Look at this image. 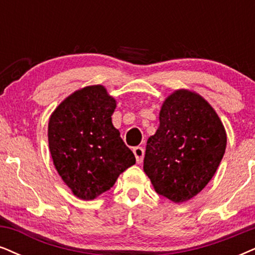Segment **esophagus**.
<instances>
[{
    "mask_svg": "<svg viewBox=\"0 0 255 255\" xmlns=\"http://www.w3.org/2000/svg\"><path fill=\"white\" fill-rule=\"evenodd\" d=\"M133 153L135 155V159H136L137 163H142L143 156H144V150L142 147H135L133 149Z\"/></svg>",
    "mask_w": 255,
    "mask_h": 255,
    "instance_id": "34e87169",
    "label": "esophagus"
}]
</instances>
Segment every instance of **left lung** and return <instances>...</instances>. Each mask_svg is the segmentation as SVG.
<instances>
[{"mask_svg": "<svg viewBox=\"0 0 255 255\" xmlns=\"http://www.w3.org/2000/svg\"><path fill=\"white\" fill-rule=\"evenodd\" d=\"M159 120L147 141L143 170L157 194L181 204L214 176L226 150V130L213 107L188 89L163 101Z\"/></svg>", "mask_w": 255, "mask_h": 255, "instance_id": "left-lung-1", "label": "left lung"}]
</instances>
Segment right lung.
Wrapping results in <instances>:
<instances>
[{
    "label": "right lung",
    "instance_id": "1",
    "mask_svg": "<svg viewBox=\"0 0 255 255\" xmlns=\"http://www.w3.org/2000/svg\"><path fill=\"white\" fill-rule=\"evenodd\" d=\"M115 99L101 85L87 86L51 113L48 142L54 166L73 194L94 200L114 186L135 156L113 126Z\"/></svg>",
    "mask_w": 255,
    "mask_h": 255
}]
</instances>
